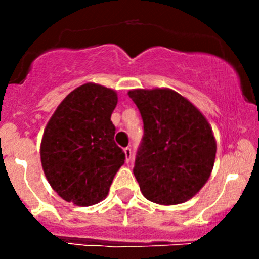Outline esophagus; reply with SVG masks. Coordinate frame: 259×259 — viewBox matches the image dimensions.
<instances>
[{
	"instance_id": "1",
	"label": "esophagus",
	"mask_w": 259,
	"mask_h": 259,
	"mask_svg": "<svg viewBox=\"0 0 259 259\" xmlns=\"http://www.w3.org/2000/svg\"><path fill=\"white\" fill-rule=\"evenodd\" d=\"M124 154H125V160H126V163H129L130 160H132V149L130 148H125L124 149Z\"/></svg>"
}]
</instances>
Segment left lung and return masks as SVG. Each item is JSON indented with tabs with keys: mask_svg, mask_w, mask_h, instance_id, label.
Segmentation results:
<instances>
[{
	"mask_svg": "<svg viewBox=\"0 0 259 259\" xmlns=\"http://www.w3.org/2000/svg\"><path fill=\"white\" fill-rule=\"evenodd\" d=\"M127 95L144 122L134 166L143 195L161 205L187 202L213 170L217 143L210 124L188 99L170 89H135Z\"/></svg>",
	"mask_w": 259,
	"mask_h": 259,
	"instance_id": "left-lung-1",
	"label": "left lung"
}]
</instances>
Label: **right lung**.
Listing matches in <instances>:
<instances>
[{"label":"right lung","mask_w":259,"mask_h":259,"mask_svg":"<svg viewBox=\"0 0 259 259\" xmlns=\"http://www.w3.org/2000/svg\"><path fill=\"white\" fill-rule=\"evenodd\" d=\"M117 94L88 82L61 101L44 132L40 155L52 189L66 202L90 207L105 199L125 154L114 142Z\"/></svg>","instance_id":"1"}]
</instances>
